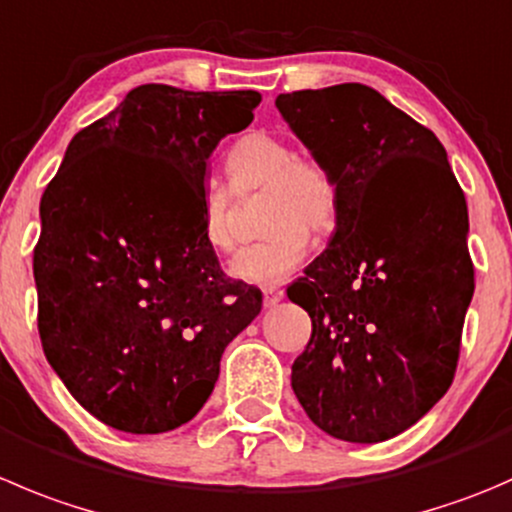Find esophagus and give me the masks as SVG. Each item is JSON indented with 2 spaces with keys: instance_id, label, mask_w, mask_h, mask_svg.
I'll return each instance as SVG.
<instances>
[{
  "instance_id": "obj_1",
  "label": "esophagus",
  "mask_w": 512,
  "mask_h": 512,
  "mask_svg": "<svg viewBox=\"0 0 512 512\" xmlns=\"http://www.w3.org/2000/svg\"><path fill=\"white\" fill-rule=\"evenodd\" d=\"M282 297H285V292L277 290V287H265V300L262 302H265V307H275Z\"/></svg>"
}]
</instances>
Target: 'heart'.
Segmentation results:
<instances>
[{"mask_svg":"<svg viewBox=\"0 0 512 512\" xmlns=\"http://www.w3.org/2000/svg\"><path fill=\"white\" fill-rule=\"evenodd\" d=\"M227 175L237 197L265 192L262 230L265 240L247 245L230 260V275L250 285H277L305 260L310 234L327 237L340 215V185L325 162L297 155L295 147L270 132H247L227 152ZM202 235L215 252L235 242L230 195L210 187L202 200Z\"/></svg>","mask_w":512,"mask_h":512,"instance_id":"1","label":"heart"}]
</instances>
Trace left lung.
Here are the masks:
<instances>
[{"mask_svg":"<svg viewBox=\"0 0 512 512\" xmlns=\"http://www.w3.org/2000/svg\"><path fill=\"white\" fill-rule=\"evenodd\" d=\"M340 185L327 250L287 287L312 335L292 362L307 418L347 443L418 423L453 382L475 290L468 205L438 137L365 84L275 99Z\"/></svg>","mask_w":512,"mask_h":512,"instance_id":"left-lung-1","label":"left lung"}]
</instances>
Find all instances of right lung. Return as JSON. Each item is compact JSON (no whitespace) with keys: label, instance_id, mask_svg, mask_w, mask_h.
I'll return each instance as SVG.
<instances>
[{"label":"right lung","instance_id":"add662e5","mask_svg":"<svg viewBox=\"0 0 512 512\" xmlns=\"http://www.w3.org/2000/svg\"><path fill=\"white\" fill-rule=\"evenodd\" d=\"M260 92L142 84L72 137L39 202L44 355L84 410L155 435L200 413L262 295L227 280L202 235L207 160Z\"/></svg>","mask_w":512,"mask_h":512}]
</instances>
